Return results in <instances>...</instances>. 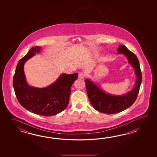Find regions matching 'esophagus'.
<instances>
[{"label":"esophagus","instance_id":"34e87169","mask_svg":"<svg viewBox=\"0 0 157 157\" xmlns=\"http://www.w3.org/2000/svg\"><path fill=\"white\" fill-rule=\"evenodd\" d=\"M85 74H83V73H80L78 74V78L80 79H83L84 77H85Z\"/></svg>","mask_w":157,"mask_h":157}]
</instances>
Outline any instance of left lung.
<instances>
[{"label":"left lung","instance_id":"8db88e82","mask_svg":"<svg viewBox=\"0 0 157 157\" xmlns=\"http://www.w3.org/2000/svg\"><path fill=\"white\" fill-rule=\"evenodd\" d=\"M117 52L118 54H123L135 69L136 80L133 89L124 95H114L104 91L90 78L85 80L87 94L91 105L95 110L108 114L119 113L133 104L139 92L142 80L140 63L136 55L124 45H119Z\"/></svg>","mask_w":157,"mask_h":157}]
</instances>
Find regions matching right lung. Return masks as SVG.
<instances>
[{"label": "right lung", "mask_w": 157, "mask_h": 157, "mask_svg": "<svg viewBox=\"0 0 157 157\" xmlns=\"http://www.w3.org/2000/svg\"><path fill=\"white\" fill-rule=\"evenodd\" d=\"M41 47H33L17 64L13 85L16 95L22 107L30 112L43 116H52L64 110L69 103L71 87L78 74H62L53 83L45 87L30 86L24 72L27 60L40 53Z\"/></svg>", "instance_id": "obj_1"}]
</instances>
